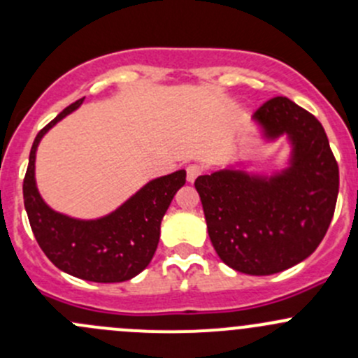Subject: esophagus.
Listing matches in <instances>:
<instances>
[{"label":"esophagus","mask_w":358,"mask_h":358,"mask_svg":"<svg viewBox=\"0 0 358 358\" xmlns=\"http://www.w3.org/2000/svg\"><path fill=\"white\" fill-rule=\"evenodd\" d=\"M202 171H204V169H202V166L190 164L189 168H187V182H190V183L196 182L197 176L202 175Z\"/></svg>","instance_id":"34e87169"}]
</instances>
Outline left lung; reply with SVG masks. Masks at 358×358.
Masks as SVG:
<instances>
[{"label":"left lung","mask_w":358,"mask_h":358,"mask_svg":"<svg viewBox=\"0 0 358 358\" xmlns=\"http://www.w3.org/2000/svg\"><path fill=\"white\" fill-rule=\"evenodd\" d=\"M266 140L287 135L289 166L272 176L218 169L196 180L208 234L220 259L249 275L298 265L322 243L333 220L339 169L315 115L286 96L252 114Z\"/></svg>","instance_id":"obj_1"}]
</instances>
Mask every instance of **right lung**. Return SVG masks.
Instances as JSON below:
<instances>
[{
  "mask_svg": "<svg viewBox=\"0 0 358 358\" xmlns=\"http://www.w3.org/2000/svg\"><path fill=\"white\" fill-rule=\"evenodd\" d=\"M81 103L83 99L71 103L36 135L24 178V206L39 248L57 268L92 282H122L138 275L152 259L161 220L185 185L187 173L180 169L152 180L102 218L78 220L53 211L36 187V150L45 133Z\"/></svg>",
  "mask_w": 358,
  "mask_h": 358,
  "instance_id": "1",
  "label": "right lung"
}]
</instances>
